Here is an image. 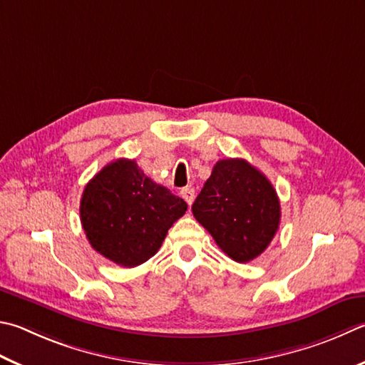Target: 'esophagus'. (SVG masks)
<instances>
[{"label":"esophagus","instance_id":"esophagus-1","mask_svg":"<svg viewBox=\"0 0 365 365\" xmlns=\"http://www.w3.org/2000/svg\"><path fill=\"white\" fill-rule=\"evenodd\" d=\"M180 195H182L183 200L188 202V205L193 204V201H195V190L193 188H183L180 191Z\"/></svg>","mask_w":365,"mask_h":365}]
</instances>
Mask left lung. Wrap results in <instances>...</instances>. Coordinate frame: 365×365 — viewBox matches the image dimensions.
Segmentation results:
<instances>
[{
  "instance_id": "1",
  "label": "left lung",
  "mask_w": 365,
  "mask_h": 365,
  "mask_svg": "<svg viewBox=\"0 0 365 365\" xmlns=\"http://www.w3.org/2000/svg\"><path fill=\"white\" fill-rule=\"evenodd\" d=\"M191 210L217 246L240 263L260 255L281 222V204L273 185L254 165L237 158L214 165Z\"/></svg>"
}]
</instances>
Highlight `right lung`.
Listing matches in <instances>:
<instances>
[{"instance_id":"add662e5","label":"right lung","mask_w":365,"mask_h":365,"mask_svg":"<svg viewBox=\"0 0 365 365\" xmlns=\"http://www.w3.org/2000/svg\"><path fill=\"white\" fill-rule=\"evenodd\" d=\"M187 202L143 174L135 161L116 160L86 185L79 205L89 244L119 267L134 268L160 250Z\"/></svg>"}]
</instances>
